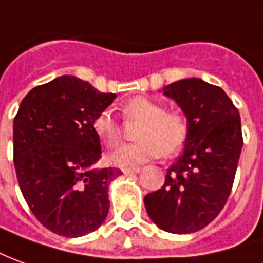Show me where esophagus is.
I'll return each mask as SVG.
<instances>
[{"label": "esophagus", "mask_w": 263, "mask_h": 263, "mask_svg": "<svg viewBox=\"0 0 263 263\" xmlns=\"http://www.w3.org/2000/svg\"><path fill=\"white\" fill-rule=\"evenodd\" d=\"M122 172L126 174V175H129V174H138V172H141V168L139 166H131V168H122Z\"/></svg>", "instance_id": "obj_1"}]
</instances>
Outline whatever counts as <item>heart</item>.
<instances>
[{"label":"heart","mask_w":263,"mask_h":263,"mask_svg":"<svg viewBox=\"0 0 263 263\" xmlns=\"http://www.w3.org/2000/svg\"><path fill=\"white\" fill-rule=\"evenodd\" d=\"M126 122L141 121L134 144L122 145L111 155V161L121 166L142 163L158 157H170L181 149L188 138V119L178 111H168L162 102L146 97H134L121 108ZM93 132L114 148L122 138V125L109 109H102L92 121Z\"/></svg>","instance_id":"1"}]
</instances>
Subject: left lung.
Here are the masks:
<instances>
[{
	"instance_id": "1",
	"label": "left lung",
	"mask_w": 263,
	"mask_h": 263,
	"mask_svg": "<svg viewBox=\"0 0 263 263\" xmlns=\"http://www.w3.org/2000/svg\"><path fill=\"white\" fill-rule=\"evenodd\" d=\"M163 93L188 119L185 149L162 188L144 198L154 223L171 234H192L214 221L234 185L243 145L240 117L223 89L199 78L172 82Z\"/></svg>"
}]
</instances>
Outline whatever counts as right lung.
<instances>
[{"label": "right lung", "instance_id": "1", "mask_svg": "<svg viewBox=\"0 0 263 263\" xmlns=\"http://www.w3.org/2000/svg\"><path fill=\"white\" fill-rule=\"evenodd\" d=\"M117 98L64 75L32 88L14 118L16 179L31 212L51 232L67 238L97 231L105 221L108 185L122 172L98 170L95 115Z\"/></svg>", "mask_w": 263, "mask_h": 263}]
</instances>
